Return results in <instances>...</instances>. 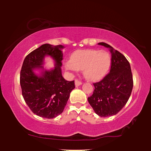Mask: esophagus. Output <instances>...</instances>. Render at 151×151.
<instances>
[{
	"mask_svg": "<svg viewBox=\"0 0 151 151\" xmlns=\"http://www.w3.org/2000/svg\"><path fill=\"white\" fill-rule=\"evenodd\" d=\"M75 84L76 87H77V86L82 85V83H81V81H79L78 80H77V79H76V80L75 81Z\"/></svg>",
	"mask_w": 151,
	"mask_h": 151,
	"instance_id": "obj_1",
	"label": "esophagus"
}]
</instances>
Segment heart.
I'll return each instance as SVG.
<instances>
[{"mask_svg":"<svg viewBox=\"0 0 151 151\" xmlns=\"http://www.w3.org/2000/svg\"><path fill=\"white\" fill-rule=\"evenodd\" d=\"M111 57L105 50H79L73 52L70 60L65 63L66 70L76 72L83 70V75L90 81H99L109 73Z\"/></svg>","mask_w":151,"mask_h":151,"instance_id":"obj_1","label":"heart"}]
</instances>
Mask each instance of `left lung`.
Here are the masks:
<instances>
[{"instance_id":"left-lung-1","label":"left lung","mask_w":151,"mask_h":151,"mask_svg":"<svg viewBox=\"0 0 151 151\" xmlns=\"http://www.w3.org/2000/svg\"><path fill=\"white\" fill-rule=\"evenodd\" d=\"M98 44L109 48L111 67L103 80L93 84L94 90L88 101L96 114L107 117L115 115L124 106L131 96L133 81L126 57L105 42Z\"/></svg>"}]
</instances>
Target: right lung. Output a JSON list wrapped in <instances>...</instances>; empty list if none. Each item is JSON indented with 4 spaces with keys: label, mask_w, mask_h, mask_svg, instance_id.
<instances>
[{
    "label": "right lung",
    "mask_w": 151,
    "mask_h": 151,
    "mask_svg": "<svg viewBox=\"0 0 151 151\" xmlns=\"http://www.w3.org/2000/svg\"><path fill=\"white\" fill-rule=\"evenodd\" d=\"M61 45L44 44L25 57L20 70V83L22 96L30 109L42 118L53 119L62 113L75 81H68L62 75ZM50 56L55 66L50 70L44 67V59Z\"/></svg>",
    "instance_id": "1"
}]
</instances>
